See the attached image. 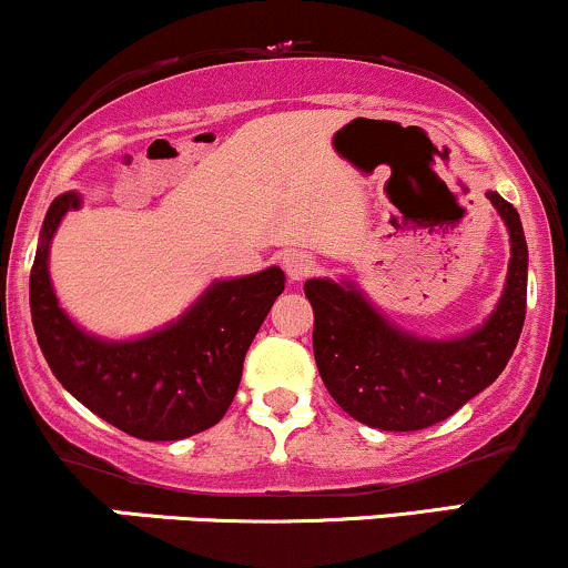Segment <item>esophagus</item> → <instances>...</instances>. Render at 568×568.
Returning <instances> with one entry per match:
<instances>
[{
	"label": "esophagus",
	"instance_id": "esophagus-1",
	"mask_svg": "<svg viewBox=\"0 0 568 568\" xmlns=\"http://www.w3.org/2000/svg\"><path fill=\"white\" fill-rule=\"evenodd\" d=\"M282 265L292 282H303V278H308L311 273L316 271V260H313V255H308V252H303V250L284 252Z\"/></svg>",
	"mask_w": 568,
	"mask_h": 568
}]
</instances>
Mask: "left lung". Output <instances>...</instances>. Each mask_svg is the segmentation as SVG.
Wrapping results in <instances>:
<instances>
[{
  "instance_id": "1",
  "label": "left lung",
  "mask_w": 568,
  "mask_h": 568,
  "mask_svg": "<svg viewBox=\"0 0 568 568\" xmlns=\"http://www.w3.org/2000/svg\"><path fill=\"white\" fill-rule=\"evenodd\" d=\"M510 236L503 295L486 322L433 339L390 322L351 278H308L313 356L326 390L358 423L377 430H423L452 417L508 366L526 318L529 250L516 206L486 191Z\"/></svg>"
}]
</instances>
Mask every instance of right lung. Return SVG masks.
I'll list each match as a JSON object with an SVG mask.
<instances>
[{"mask_svg": "<svg viewBox=\"0 0 568 568\" xmlns=\"http://www.w3.org/2000/svg\"><path fill=\"white\" fill-rule=\"evenodd\" d=\"M79 206L77 191L50 204L29 282L33 332L52 375L87 409L143 442H178L217 425L242 383L246 351L284 292V271L215 278L175 322L140 337L92 335L63 311L50 278L52 239Z\"/></svg>", "mask_w": 568, "mask_h": 568, "instance_id": "obj_1", "label": "right lung"}]
</instances>
